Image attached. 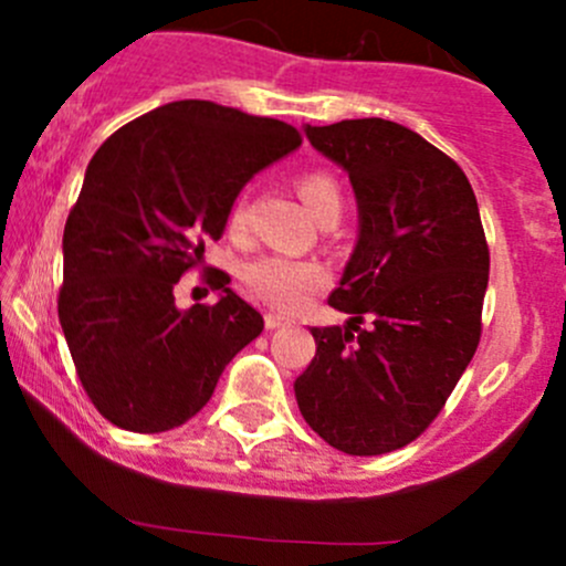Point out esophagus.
Masks as SVG:
<instances>
[{
	"label": "esophagus",
	"mask_w": 566,
	"mask_h": 566,
	"mask_svg": "<svg viewBox=\"0 0 566 566\" xmlns=\"http://www.w3.org/2000/svg\"><path fill=\"white\" fill-rule=\"evenodd\" d=\"M282 325H290V317L279 315V312H268V315H265V328L268 331H276V328H282Z\"/></svg>",
	"instance_id": "esophagus-1"
}]
</instances>
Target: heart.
Here are the masks:
<instances>
[{
  "label": "heart",
  "instance_id": "obj_1",
  "mask_svg": "<svg viewBox=\"0 0 566 566\" xmlns=\"http://www.w3.org/2000/svg\"><path fill=\"white\" fill-rule=\"evenodd\" d=\"M298 193L315 219L342 213V191L328 172H306L298 180ZM249 227V197H241L230 208V230L235 235ZM241 279L254 298L276 306V310H298L328 284L331 273L319 262L293 260L282 254H262L241 268Z\"/></svg>",
  "mask_w": 566,
  "mask_h": 566
}]
</instances>
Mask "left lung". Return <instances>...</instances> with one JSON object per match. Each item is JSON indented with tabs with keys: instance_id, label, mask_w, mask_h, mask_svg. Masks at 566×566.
<instances>
[{
	"instance_id": "8db88e82",
	"label": "left lung",
	"mask_w": 566,
	"mask_h": 566,
	"mask_svg": "<svg viewBox=\"0 0 566 566\" xmlns=\"http://www.w3.org/2000/svg\"><path fill=\"white\" fill-rule=\"evenodd\" d=\"M306 136L356 191L358 241L328 304L358 334L312 328L317 353L295 399L325 443L373 458L416 441L471 364L490 251L465 172L416 130L367 117Z\"/></svg>"
}]
</instances>
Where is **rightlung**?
Here are the masks:
<instances>
[{"instance_id": "add662e5", "label": "right lung", "mask_w": 566, "mask_h": 566, "mask_svg": "<svg viewBox=\"0 0 566 566\" xmlns=\"http://www.w3.org/2000/svg\"><path fill=\"white\" fill-rule=\"evenodd\" d=\"M298 145L282 119L175 101L98 147L62 235L56 312L78 380L112 424H186L262 334V315L224 271L208 273L216 304L177 310L175 284L202 262L205 241L224 235L241 188Z\"/></svg>"}]
</instances>
